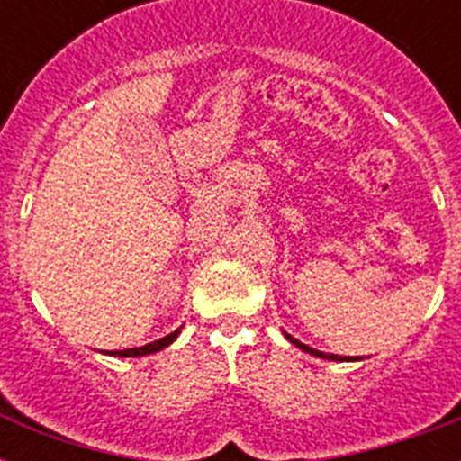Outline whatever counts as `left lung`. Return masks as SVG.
<instances>
[{"label": "left lung", "mask_w": 461, "mask_h": 461, "mask_svg": "<svg viewBox=\"0 0 461 461\" xmlns=\"http://www.w3.org/2000/svg\"><path fill=\"white\" fill-rule=\"evenodd\" d=\"M285 337H287V339H289V342H292V344H296V347H299V349H302V351H306V354H311V357L328 358V361H357V358H351V357H339V354H325V351L313 349V347H308V344L299 342V339H296V337L287 335V332H285Z\"/></svg>", "instance_id": "left-lung-1"}]
</instances>
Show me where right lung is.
<instances>
[{"mask_svg": "<svg viewBox=\"0 0 461 461\" xmlns=\"http://www.w3.org/2000/svg\"><path fill=\"white\" fill-rule=\"evenodd\" d=\"M181 328L174 330V332H169L167 337H159V339H155V342L146 344V347H136V349H122V351H107L110 357H146V354H155V351H162L165 347H169V344L179 337Z\"/></svg>", "mask_w": 461, "mask_h": 461, "instance_id": "1", "label": "right lung"}]
</instances>
